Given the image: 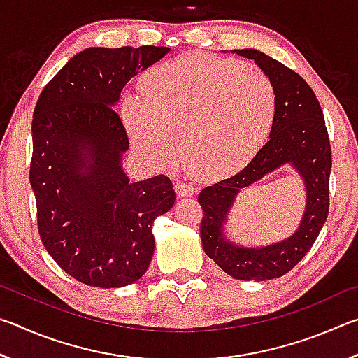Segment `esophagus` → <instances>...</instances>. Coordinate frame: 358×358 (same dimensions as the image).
Instances as JSON below:
<instances>
[{"mask_svg": "<svg viewBox=\"0 0 358 358\" xmlns=\"http://www.w3.org/2000/svg\"><path fill=\"white\" fill-rule=\"evenodd\" d=\"M175 191H177V194L180 197H191L196 194V187L185 183V181H175Z\"/></svg>", "mask_w": 358, "mask_h": 358, "instance_id": "obj_1", "label": "esophagus"}]
</instances>
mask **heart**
I'll use <instances>...</instances> for the list:
<instances>
[{
    "label": "heart",
    "instance_id": "heart-1",
    "mask_svg": "<svg viewBox=\"0 0 358 358\" xmlns=\"http://www.w3.org/2000/svg\"><path fill=\"white\" fill-rule=\"evenodd\" d=\"M128 96L121 118L145 161L161 167L180 148L192 175L217 180L250 162L276 113L273 83L264 72L203 53L156 66Z\"/></svg>",
    "mask_w": 358,
    "mask_h": 358
}]
</instances>
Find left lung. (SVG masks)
<instances>
[{
	"label": "left lung",
	"mask_w": 358,
	"mask_h": 358,
	"mask_svg": "<svg viewBox=\"0 0 358 358\" xmlns=\"http://www.w3.org/2000/svg\"><path fill=\"white\" fill-rule=\"evenodd\" d=\"M232 53L252 59L270 78L276 94V113L268 142L250 164L199 194V203L203 208L202 248L234 280H275L305 257L327 221L331 148L322 108L310 85L287 66L254 48ZM286 164L301 175L307 191L299 229L290 238L271 245L251 248L235 244L227 237L225 229L234 199L243 187Z\"/></svg>",
	"instance_id": "8db88e82"
}]
</instances>
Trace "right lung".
I'll return each mask as SVG.
<instances>
[{"mask_svg": "<svg viewBox=\"0 0 358 358\" xmlns=\"http://www.w3.org/2000/svg\"><path fill=\"white\" fill-rule=\"evenodd\" d=\"M169 47H90L45 85L33 113L29 181L38 229L52 259L93 287H123L145 275L153 222L175 203L166 175L131 183L129 138L115 106L124 85Z\"/></svg>", "mask_w": 358, "mask_h": 358, "instance_id": "right-lung-1", "label": "right lung"}]
</instances>
